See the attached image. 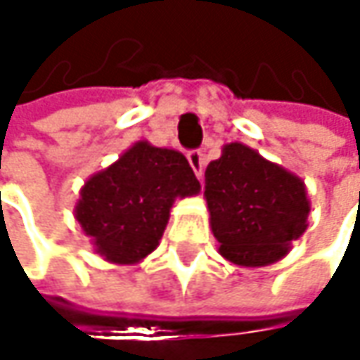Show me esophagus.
<instances>
[{
    "instance_id": "34e87169",
    "label": "esophagus",
    "mask_w": 360,
    "mask_h": 360,
    "mask_svg": "<svg viewBox=\"0 0 360 360\" xmlns=\"http://www.w3.org/2000/svg\"><path fill=\"white\" fill-rule=\"evenodd\" d=\"M187 160H189V165H191V169H193L195 177H198V179H202V175H204V154H202V152H198V150H193V152H189V154H187Z\"/></svg>"
}]
</instances>
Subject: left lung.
<instances>
[{
	"mask_svg": "<svg viewBox=\"0 0 360 360\" xmlns=\"http://www.w3.org/2000/svg\"><path fill=\"white\" fill-rule=\"evenodd\" d=\"M204 177L210 229L225 260L248 269L273 264L307 231L304 181L248 146H223Z\"/></svg>",
	"mask_w": 360,
	"mask_h": 360,
	"instance_id": "left-lung-1",
	"label": "left lung"
}]
</instances>
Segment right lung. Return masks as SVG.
I'll use <instances>...</instances> for the list:
<instances>
[{
    "instance_id": "right-lung-1",
    "label": "right lung",
    "mask_w": 360,
    "mask_h": 360,
    "mask_svg": "<svg viewBox=\"0 0 360 360\" xmlns=\"http://www.w3.org/2000/svg\"><path fill=\"white\" fill-rule=\"evenodd\" d=\"M200 193L187 158L137 141L85 181L75 219L94 252L112 264H137L158 248L177 198Z\"/></svg>"
}]
</instances>
